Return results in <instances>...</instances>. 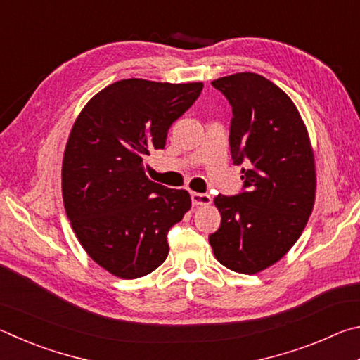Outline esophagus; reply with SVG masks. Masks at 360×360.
I'll return each instance as SVG.
<instances>
[{
	"label": "esophagus",
	"instance_id": "obj_1",
	"mask_svg": "<svg viewBox=\"0 0 360 360\" xmlns=\"http://www.w3.org/2000/svg\"><path fill=\"white\" fill-rule=\"evenodd\" d=\"M192 197V203L195 206H203V205H211V197L208 193H198V192H192L191 193Z\"/></svg>",
	"mask_w": 360,
	"mask_h": 360
}]
</instances>
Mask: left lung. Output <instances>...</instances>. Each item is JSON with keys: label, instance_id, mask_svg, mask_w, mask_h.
<instances>
[{"label": "left lung", "instance_id": "left-lung-1", "mask_svg": "<svg viewBox=\"0 0 360 360\" xmlns=\"http://www.w3.org/2000/svg\"><path fill=\"white\" fill-rule=\"evenodd\" d=\"M211 84L231 105L230 152L245 165V192L214 198L222 219L210 245L229 270L255 275L288 254L311 214V141L294 101L264 76L236 72Z\"/></svg>", "mask_w": 360, "mask_h": 360}]
</instances>
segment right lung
I'll use <instances>...</instances> for the list:
<instances>
[{"instance_id":"1","label":"right lung","mask_w":360,"mask_h":360,"mask_svg":"<svg viewBox=\"0 0 360 360\" xmlns=\"http://www.w3.org/2000/svg\"><path fill=\"white\" fill-rule=\"evenodd\" d=\"M202 89L122 79L92 96L72 125L62 167L65 211L85 252L114 276L135 279L160 266L168 230L191 210L187 191L157 184L144 169Z\"/></svg>"}]
</instances>
